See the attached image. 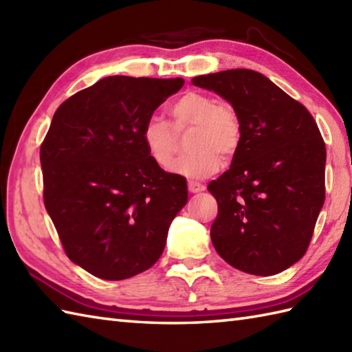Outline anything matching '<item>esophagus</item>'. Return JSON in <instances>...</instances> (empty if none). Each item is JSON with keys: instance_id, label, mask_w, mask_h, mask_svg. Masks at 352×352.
Returning <instances> with one entry per match:
<instances>
[{"instance_id": "esophagus-1", "label": "esophagus", "mask_w": 352, "mask_h": 352, "mask_svg": "<svg viewBox=\"0 0 352 352\" xmlns=\"http://www.w3.org/2000/svg\"><path fill=\"white\" fill-rule=\"evenodd\" d=\"M188 188H189V192H190V193H199V192L206 190V186L198 183V182H189V183H188Z\"/></svg>"}]
</instances>
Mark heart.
Instances as JSON below:
<instances>
[{
	"mask_svg": "<svg viewBox=\"0 0 352 352\" xmlns=\"http://www.w3.org/2000/svg\"><path fill=\"white\" fill-rule=\"evenodd\" d=\"M174 125L159 116H151L142 130L146 153L157 166L168 169L177 144V131L197 126L191 148L194 153L181 157L170 170L188 178H206L221 168L223 160L233 159L242 140V126L233 106L219 102L214 96L188 92L170 107Z\"/></svg>",
	"mask_w": 352,
	"mask_h": 352,
	"instance_id": "b5f03b06",
	"label": "heart"
}]
</instances>
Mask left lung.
I'll use <instances>...</instances> for the list:
<instances>
[{
  "mask_svg": "<svg viewBox=\"0 0 352 352\" xmlns=\"http://www.w3.org/2000/svg\"><path fill=\"white\" fill-rule=\"evenodd\" d=\"M192 83L227 100L242 126L230 169L207 188L218 201L214 250L242 272L278 274L307 251L325 201L327 151L315 119L256 71H221Z\"/></svg>",
  "mask_w": 352,
  "mask_h": 352,
  "instance_id": "left-lung-1",
  "label": "left lung"
}]
</instances>
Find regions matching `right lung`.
<instances>
[{"label": "right lung", "mask_w": 352, "mask_h": 352, "mask_svg": "<svg viewBox=\"0 0 352 352\" xmlns=\"http://www.w3.org/2000/svg\"><path fill=\"white\" fill-rule=\"evenodd\" d=\"M183 78L106 77L72 95L41 146L43 203L72 263L102 280L151 267L188 184L149 159L142 130Z\"/></svg>", "instance_id": "add662e5"}]
</instances>
